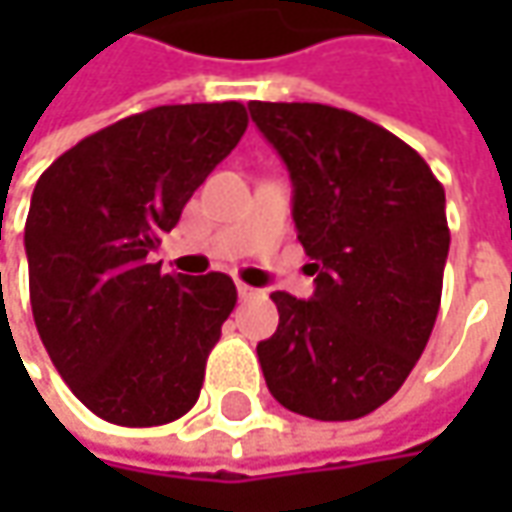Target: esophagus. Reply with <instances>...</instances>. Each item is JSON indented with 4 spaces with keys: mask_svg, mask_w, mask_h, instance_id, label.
Listing matches in <instances>:
<instances>
[{
    "mask_svg": "<svg viewBox=\"0 0 512 512\" xmlns=\"http://www.w3.org/2000/svg\"><path fill=\"white\" fill-rule=\"evenodd\" d=\"M236 290H239V299H256V296H259V293H262V290H256V287H250V285H242V282H239V287H236Z\"/></svg>",
    "mask_w": 512,
    "mask_h": 512,
    "instance_id": "obj_1",
    "label": "esophagus"
}]
</instances>
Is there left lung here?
Here are the masks:
<instances>
[{
    "instance_id": "8db88e82",
    "label": "left lung",
    "mask_w": 512,
    "mask_h": 512,
    "mask_svg": "<svg viewBox=\"0 0 512 512\" xmlns=\"http://www.w3.org/2000/svg\"><path fill=\"white\" fill-rule=\"evenodd\" d=\"M293 182V222L316 293H270L276 333L259 342L267 390L287 410L350 422L382 407L433 333L450 227L444 187L382 125L316 102H250Z\"/></svg>"
}]
</instances>
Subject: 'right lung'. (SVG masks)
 I'll use <instances>...</instances> for the list:
<instances>
[{"label": "right lung", "mask_w": 512, "mask_h": 512, "mask_svg": "<svg viewBox=\"0 0 512 512\" xmlns=\"http://www.w3.org/2000/svg\"><path fill=\"white\" fill-rule=\"evenodd\" d=\"M245 130L242 102L150 108L85 136L33 187V322L73 396L105 422L156 427L199 399L236 285L162 273L148 253Z\"/></svg>", "instance_id": "add662e5"}]
</instances>
